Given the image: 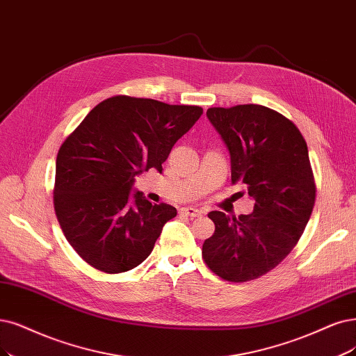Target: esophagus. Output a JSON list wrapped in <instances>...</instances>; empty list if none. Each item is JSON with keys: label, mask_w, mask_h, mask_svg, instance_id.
I'll return each instance as SVG.
<instances>
[{"label": "esophagus", "mask_w": 356, "mask_h": 356, "mask_svg": "<svg viewBox=\"0 0 356 356\" xmlns=\"http://www.w3.org/2000/svg\"><path fill=\"white\" fill-rule=\"evenodd\" d=\"M180 211H181L183 214L189 216L191 218H195V217H201V216H202V211H201V209H198V208H191V207H186V208H181Z\"/></svg>", "instance_id": "1"}]
</instances>
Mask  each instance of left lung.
<instances>
[{"label":"left lung","instance_id":"8db88e82","mask_svg":"<svg viewBox=\"0 0 356 356\" xmlns=\"http://www.w3.org/2000/svg\"><path fill=\"white\" fill-rule=\"evenodd\" d=\"M230 152L232 183L255 200L248 216L211 211L216 232L202 245L205 264L218 277L243 283L261 277L291 254L315 202L308 147L299 129L264 105L207 110Z\"/></svg>","mask_w":356,"mask_h":356}]
</instances>
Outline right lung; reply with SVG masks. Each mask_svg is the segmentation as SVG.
I'll return each mask as SVG.
<instances>
[{"label":"right lung","mask_w":356,"mask_h":356,"mask_svg":"<svg viewBox=\"0 0 356 356\" xmlns=\"http://www.w3.org/2000/svg\"><path fill=\"white\" fill-rule=\"evenodd\" d=\"M198 105L127 95L99 102L63 142L54 208L65 239L94 268L115 274L152 252L175 207L130 193L135 177L156 168L201 117Z\"/></svg>","instance_id":"add662e5"}]
</instances>
